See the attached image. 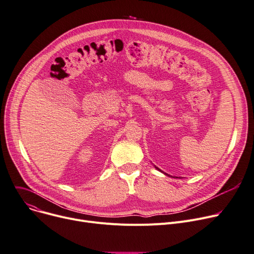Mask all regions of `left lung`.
Here are the masks:
<instances>
[{"label": "left lung", "instance_id": "left-lung-1", "mask_svg": "<svg viewBox=\"0 0 254 254\" xmlns=\"http://www.w3.org/2000/svg\"><path fill=\"white\" fill-rule=\"evenodd\" d=\"M154 168H155V169H157V170H159V171H160V172H162V173H164V172H163V171H162V170H160V169H159V168H158V167H155V166H154ZM164 174H165V175H167V176H169V177H172V176H171V175H169V174H166V173H164ZM172 178H174V177H172ZM176 178H178V177H176Z\"/></svg>", "mask_w": 254, "mask_h": 254}]
</instances>
